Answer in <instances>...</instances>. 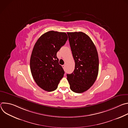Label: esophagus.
Instances as JSON below:
<instances>
[{
    "label": "esophagus",
    "instance_id": "1",
    "mask_svg": "<svg viewBox=\"0 0 128 128\" xmlns=\"http://www.w3.org/2000/svg\"><path fill=\"white\" fill-rule=\"evenodd\" d=\"M62 67H63V69H65V65H62Z\"/></svg>",
    "mask_w": 128,
    "mask_h": 128
}]
</instances>
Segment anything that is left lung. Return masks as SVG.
I'll return each mask as SVG.
<instances>
[{
	"instance_id": "left-lung-1",
	"label": "left lung",
	"mask_w": 128,
	"mask_h": 128,
	"mask_svg": "<svg viewBox=\"0 0 128 128\" xmlns=\"http://www.w3.org/2000/svg\"><path fill=\"white\" fill-rule=\"evenodd\" d=\"M75 61V68L67 74L70 89L82 93L89 89L96 80L99 71V58L96 46L89 36L82 32H67Z\"/></svg>"
}]
</instances>
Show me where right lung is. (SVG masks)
Returning a JSON list of instances; mask_svg holds the SVG:
<instances>
[{"mask_svg": "<svg viewBox=\"0 0 128 128\" xmlns=\"http://www.w3.org/2000/svg\"><path fill=\"white\" fill-rule=\"evenodd\" d=\"M67 40L65 32L50 31L42 34L34 46L30 61L31 74L36 84L46 91L55 90L64 76L57 52Z\"/></svg>", "mask_w": 128, "mask_h": 128, "instance_id": "right-lung-1", "label": "right lung"}]
</instances>
